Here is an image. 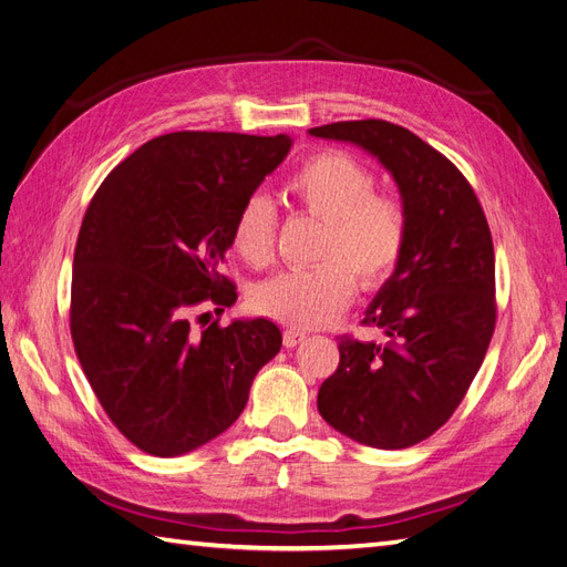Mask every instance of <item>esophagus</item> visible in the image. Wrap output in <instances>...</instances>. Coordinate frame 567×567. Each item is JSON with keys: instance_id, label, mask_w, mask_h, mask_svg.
<instances>
[{"instance_id": "obj_1", "label": "esophagus", "mask_w": 567, "mask_h": 567, "mask_svg": "<svg viewBox=\"0 0 567 567\" xmlns=\"http://www.w3.org/2000/svg\"><path fill=\"white\" fill-rule=\"evenodd\" d=\"M305 338H307V333L300 331V329H286L284 331V346L286 348H296V346H300Z\"/></svg>"}]
</instances>
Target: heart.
<instances>
[{
  "mask_svg": "<svg viewBox=\"0 0 567 567\" xmlns=\"http://www.w3.org/2000/svg\"><path fill=\"white\" fill-rule=\"evenodd\" d=\"M373 188L371 169L342 151H321L300 165L286 192L298 208L323 219L315 250L319 265L257 284L250 293L255 312L293 329H317L346 312L354 281L371 290L390 277L406 244L409 219L398 196ZM274 241L277 210L271 200L260 194L246 198L231 227L236 255L250 267H267Z\"/></svg>",
  "mask_w": 567,
  "mask_h": 567,
  "instance_id": "heart-1",
  "label": "heart"
}]
</instances>
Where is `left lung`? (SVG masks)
Instances as JSON below:
<instances>
[{"label":"left lung","instance_id":"1","mask_svg":"<svg viewBox=\"0 0 567 567\" xmlns=\"http://www.w3.org/2000/svg\"><path fill=\"white\" fill-rule=\"evenodd\" d=\"M310 134L379 161L409 219L400 262L364 317L385 338H340V364L319 388V414L367 447L406 450L447 423L489 348L492 234L466 177L414 132L385 120H350Z\"/></svg>","mask_w":567,"mask_h":567}]
</instances>
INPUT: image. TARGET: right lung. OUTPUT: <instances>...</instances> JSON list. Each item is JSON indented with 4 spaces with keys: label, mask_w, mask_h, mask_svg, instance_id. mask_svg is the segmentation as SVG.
Masks as SVG:
<instances>
[{
    "label": "right lung",
    "mask_w": 567,
    "mask_h": 567,
    "mask_svg": "<svg viewBox=\"0 0 567 567\" xmlns=\"http://www.w3.org/2000/svg\"><path fill=\"white\" fill-rule=\"evenodd\" d=\"M288 134L173 132L136 148L99 186L82 219L71 290V333L109 419L153 456H182L241 416L255 373L281 350L265 319L188 315L236 302L221 277L231 227L288 156ZM215 310V312H217Z\"/></svg>",
    "instance_id": "add662e5"
}]
</instances>
